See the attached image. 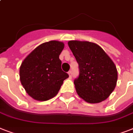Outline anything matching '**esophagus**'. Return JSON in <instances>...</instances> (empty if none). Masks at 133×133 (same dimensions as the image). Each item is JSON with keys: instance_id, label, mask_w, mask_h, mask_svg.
Instances as JSON below:
<instances>
[{"instance_id": "esophagus-1", "label": "esophagus", "mask_w": 133, "mask_h": 133, "mask_svg": "<svg viewBox=\"0 0 133 133\" xmlns=\"http://www.w3.org/2000/svg\"><path fill=\"white\" fill-rule=\"evenodd\" d=\"M68 75H69V76H70V77H72V72L71 70L69 71Z\"/></svg>"}]
</instances>
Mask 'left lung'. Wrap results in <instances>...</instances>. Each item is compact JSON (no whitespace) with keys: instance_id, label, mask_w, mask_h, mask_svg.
Listing matches in <instances>:
<instances>
[{"instance_id":"obj_1","label":"left lung","mask_w":133,"mask_h":133,"mask_svg":"<svg viewBox=\"0 0 133 133\" xmlns=\"http://www.w3.org/2000/svg\"><path fill=\"white\" fill-rule=\"evenodd\" d=\"M68 45L79 64V75L74 81L78 95L90 103L105 100L115 90L117 81L113 61L94 43L70 41Z\"/></svg>"}]
</instances>
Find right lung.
I'll return each mask as SVG.
<instances>
[{"label": "right lung", "instance_id": "add662e5", "mask_svg": "<svg viewBox=\"0 0 133 133\" xmlns=\"http://www.w3.org/2000/svg\"><path fill=\"white\" fill-rule=\"evenodd\" d=\"M64 43L51 41L36 48L20 67V80L30 97L38 101H47L55 97L68 73L61 69L59 55Z\"/></svg>", "mask_w": 133, "mask_h": 133}]
</instances>
